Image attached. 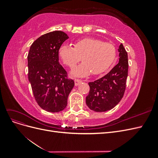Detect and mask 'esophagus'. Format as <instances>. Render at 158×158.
Masks as SVG:
<instances>
[{
    "label": "esophagus",
    "instance_id": "obj_1",
    "mask_svg": "<svg viewBox=\"0 0 158 158\" xmlns=\"http://www.w3.org/2000/svg\"><path fill=\"white\" fill-rule=\"evenodd\" d=\"M82 81H81L80 80H78V79H75L74 80V84H75V85H78Z\"/></svg>",
    "mask_w": 158,
    "mask_h": 158
}]
</instances>
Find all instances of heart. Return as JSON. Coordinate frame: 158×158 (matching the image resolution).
<instances>
[{"label": "heart", "mask_w": 158, "mask_h": 158, "mask_svg": "<svg viewBox=\"0 0 158 158\" xmlns=\"http://www.w3.org/2000/svg\"><path fill=\"white\" fill-rule=\"evenodd\" d=\"M59 52L63 63L70 68L79 63L82 57L84 63L74 69L72 73L75 76L83 77L92 72L93 74H99L107 70L115 59L117 50L109 43L84 38L75 42L74 47L62 45Z\"/></svg>", "instance_id": "1"}]
</instances>
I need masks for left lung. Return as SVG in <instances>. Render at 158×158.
<instances>
[{
	"label": "left lung",
	"mask_w": 158,
	"mask_h": 158,
	"mask_svg": "<svg viewBox=\"0 0 158 158\" xmlns=\"http://www.w3.org/2000/svg\"><path fill=\"white\" fill-rule=\"evenodd\" d=\"M118 51V64L103 77L88 83L90 89L85 102L92 111L105 112L111 110L120 102L125 94L128 69V55L122 44Z\"/></svg>",
	"instance_id": "8db88e82"
}]
</instances>
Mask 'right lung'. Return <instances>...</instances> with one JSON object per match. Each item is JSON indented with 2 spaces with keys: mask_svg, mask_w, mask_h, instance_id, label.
<instances>
[{
  "mask_svg": "<svg viewBox=\"0 0 158 158\" xmlns=\"http://www.w3.org/2000/svg\"><path fill=\"white\" fill-rule=\"evenodd\" d=\"M67 39L62 31L45 33L33 43L27 55L28 80L33 96L40 107L49 112L64 109L74 85L59 62V49Z\"/></svg>",
  "mask_w": 158,
  "mask_h": 158,
  "instance_id": "1",
  "label": "right lung"
}]
</instances>
